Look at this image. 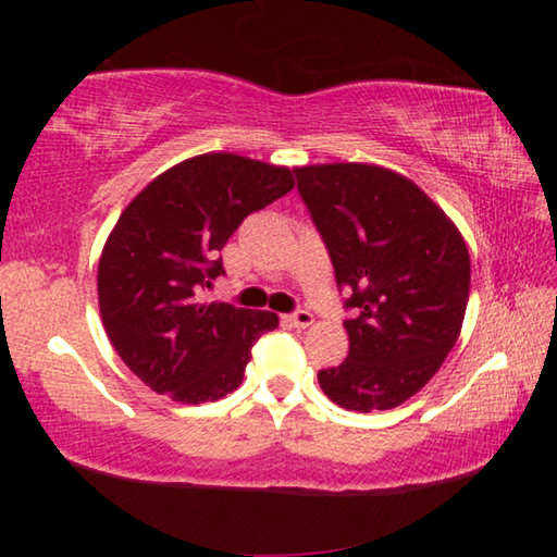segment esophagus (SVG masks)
Returning <instances> with one entry per match:
<instances>
[{
	"instance_id": "34e87169",
	"label": "esophagus",
	"mask_w": 557,
	"mask_h": 557,
	"mask_svg": "<svg viewBox=\"0 0 557 557\" xmlns=\"http://www.w3.org/2000/svg\"><path fill=\"white\" fill-rule=\"evenodd\" d=\"M285 322L289 326H295V329H307L309 324L314 322V317H312V312H307V309H297V312H292V314L285 317Z\"/></svg>"
}]
</instances>
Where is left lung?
<instances>
[{
  "label": "left lung",
  "instance_id": "1",
  "mask_svg": "<svg viewBox=\"0 0 557 557\" xmlns=\"http://www.w3.org/2000/svg\"><path fill=\"white\" fill-rule=\"evenodd\" d=\"M297 188L351 289L348 356L319 371L346 410H391L440 371L469 299V250L449 215L408 176L379 164L297 166Z\"/></svg>",
  "mask_w": 557,
  "mask_h": 557
}]
</instances>
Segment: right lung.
Segmentation results:
<instances>
[{"label": "right lung", "mask_w": 557, "mask_h": 557, "mask_svg": "<svg viewBox=\"0 0 557 557\" xmlns=\"http://www.w3.org/2000/svg\"><path fill=\"white\" fill-rule=\"evenodd\" d=\"M295 186L292 169L231 152L184 159L120 213L98 262L100 317L127 369L176 403H213L243 383L250 348L277 314L199 292L223 275L219 250L245 215Z\"/></svg>", "instance_id": "add662e5"}]
</instances>
